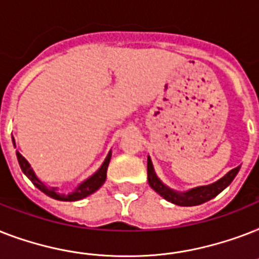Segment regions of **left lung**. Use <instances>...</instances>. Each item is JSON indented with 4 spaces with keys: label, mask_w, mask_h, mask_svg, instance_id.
Returning <instances> with one entry per match:
<instances>
[{
    "label": "left lung",
    "mask_w": 259,
    "mask_h": 259,
    "mask_svg": "<svg viewBox=\"0 0 259 259\" xmlns=\"http://www.w3.org/2000/svg\"><path fill=\"white\" fill-rule=\"evenodd\" d=\"M239 169H241V165L231 169L229 173H226L225 176L219 179L218 181H215V183H212V184L200 185V187H195V188H191L188 191H184V192H179L176 189L169 188L168 185L164 184L158 179L156 172H154L152 160L148 156V183L152 187V189H154L165 200L170 201L173 204L183 205V207L203 204L205 201L211 200L215 196H218L223 189L227 188L231 184V181L235 179Z\"/></svg>",
    "instance_id": "left-lung-1"
}]
</instances>
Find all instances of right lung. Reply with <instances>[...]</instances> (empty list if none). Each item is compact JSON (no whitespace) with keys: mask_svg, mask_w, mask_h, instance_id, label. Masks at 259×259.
Masks as SVG:
<instances>
[{"mask_svg":"<svg viewBox=\"0 0 259 259\" xmlns=\"http://www.w3.org/2000/svg\"><path fill=\"white\" fill-rule=\"evenodd\" d=\"M12 142H13V146L16 148V142H14V138L12 137ZM16 156H17V161L18 165L21 168L22 173L25 175L28 179H29L36 188H38L41 192H44L47 196L52 197V199H56V200H62V201H76L80 200V199H84V197L90 196L91 193H94L95 191L101 188L103 183L106 181V175H107V168H109V162L110 158H111V150L107 154V157L105 158V161L101 165V168L97 170V172L91 175L89 179H86L84 181H82L80 184L74 189V192L68 193H60L58 191V187H48L47 184H44L40 179L37 177V175L34 173V170L32 169V166L26 158L22 156L18 150H16Z\"/></svg>","mask_w":259,"mask_h":259,"instance_id":"1","label":"right lung"}]
</instances>
